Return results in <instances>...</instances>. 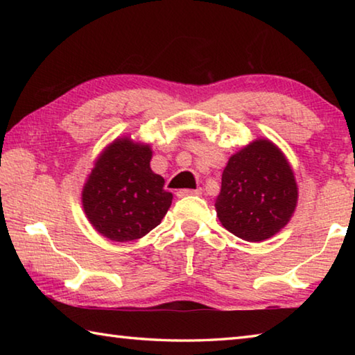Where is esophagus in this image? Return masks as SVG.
Masks as SVG:
<instances>
[{
	"instance_id": "obj_1",
	"label": "esophagus",
	"mask_w": 355,
	"mask_h": 355,
	"mask_svg": "<svg viewBox=\"0 0 355 355\" xmlns=\"http://www.w3.org/2000/svg\"><path fill=\"white\" fill-rule=\"evenodd\" d=\"M203 194V191L200 189V188H197V189H180L178 192H177V196L178 197H186V196H202Z\"/></svg>"
}]
</instances>
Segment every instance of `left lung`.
I'll return each instance as SVG.
<instances>
[{"label": "left lung", "mask_w": 355, "mask_h": 355, "mask_svg": "<svg viewBox=\"0 0 355 355\" xmlns=\"http://www.w3.org/2000/svg\"><path fill=\"white\" fill-rule=\"evenodd\" d=\"M297 197L285 153L272 141L257 137L228 158L214 207L228 232L244 241L261 243L290 222Z\"/></svg>", "instance_id": "1"}]
</instances>
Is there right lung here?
<instances>
[{
    "label": "right lung",
    "mask_w": 355,
    "mask_h": 355,
    "mask_svg": "<svg viewBox=\"0 0 355 355\" xmlns=\"http://www.w3.org/2000/svg\"><path fill=\"white\" fill-rule=\"evenodd\" d=\"M150 144L116 137L101 150L81 191L84 214L101 236L127 243L161 224L172 194L150 167Z\"/></svg>",
    "instance_id": "add662e5"
}]
</instances>
